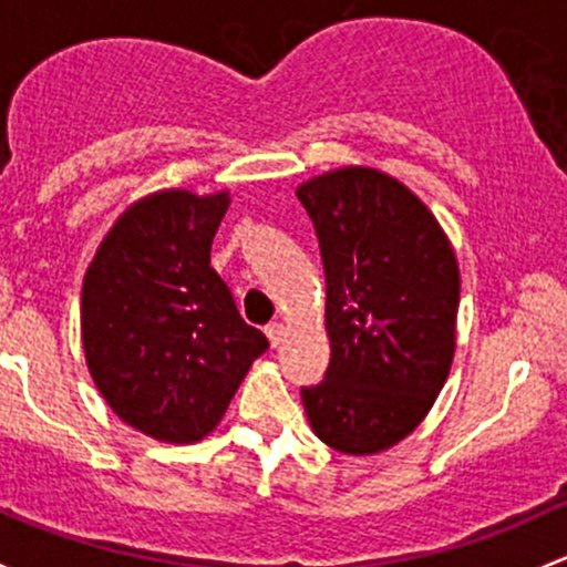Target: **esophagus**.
I'll use <instances>...</instances> for the list:
<instances>
[{
    "label": "esophagus",
    "mask_w": 567,
    "mask_h": 567,
    "mask_svg": "<svg viewBox=\"0 0 567 567\" xmlns=\"http://www.w3.org/2000/svg\"><path fill=\"white\" fill-rule=\"evenodd\" d=\"M266 337L268 342H271V348H279L285 339V326L282 323H268L266 326Z\"/></svg>",
    "instance_id": "34e87169"
}]
</instances>
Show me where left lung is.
I'll return each instance as SVG.
<instances>
[{
  "mask_svg": "<svg viewBox=\"0 0 567 567\" xmlns=\"http://www.w3.org/2000/svg\"><path fill=\"white\" fill-rule=\"evenodd\" d=\"M320 241L331 361L301 389L315 434L350 456L408 437L432 410L456 348L458 266L434 214L374 168L296 189Z\"/></svg>",
  "mask_w": 567,
  "mask_h": 567,
  "instance_id": "left-lung-1",
  "label": "left lung"
}]
</instances>
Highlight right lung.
Listing matches in <instances>:
<instances>
[{
	"instance_id": "obj_1",
	"label": "right lung",
	"mask_w": 567,
	"mask_h": 567,
	"mask_svg": "<svg viewBox=\"0 0 567 567\" xmlns=\"http://www.w3.org/2000/svg\"><path fill=\"white\" fill-rule=\"evenodd\" d=\"M228 193L163 189L100 244L81 290V337L113 413L165 443L204 440L268 339L238 315L212 268Z\"/></svg>"
}]
</instances>
